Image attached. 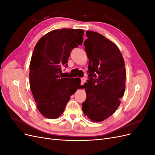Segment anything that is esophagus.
Returning a JSON list of instances; mask_svg holds the SVG:
<instances>
[{"mask_svg": "<svg viewBox=\"0 0 155 155\" xmlns=\"http://www.w3.org/2000/svg\"><path fill=\"white\" fill-rule=\"evenodd\" d=\"M85 81H86V78H81V85H83Z\"/></svg>", "mask_w": 155, "mask_h": 155, "instance_id": "1", "label": "esophagus"}]
</instances>
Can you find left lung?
Wrapping results in <instances>:
<instances>
[{"instance_id": "left-lung-1", "label": "left lung", "mask_w": 155, "mask_h": 155, "mask_svg": "<svg viewBox=\"0 0 155 155\" xmlns=\"http://www.w3.org/2000/svg\"><path fill=\"white\" fill-rule=\"evenodd\" d=\"M85 50L88 58V79L82 85L87 93L83 113L99 122L110 117L120 104L125 88L123 56L114 43L104 35L87 31Z\"/></svg>"}]
</instances>
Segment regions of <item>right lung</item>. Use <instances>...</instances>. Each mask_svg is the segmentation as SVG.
I'll list each match as a JSON object with an SVG mask.
<instances>
[{
    "label": "right lung",
    "mask_w": 155,
    "mask_h": 155,
    "mask_svg": "<svg viewBox=\"0 0 155 155\" xmlns=\"http://www.w3.org/2000/svg\"><path fill=\"white\" fill-rule=\"evenodd\" d=\"M84 31L63 28L48 32L37 42L30 64V87L37 109L46 118L63 114L70 97L81 87L79 78H62L73 48L81 45Z\"/></svg>",
    "instance_id": "add662e5"
}]
</instances>
